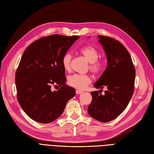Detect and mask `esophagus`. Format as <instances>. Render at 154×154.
Segmentation results:
<instances>
[{"instance_id":"esophagus-1","label":"esophagus","mask_w":154,"mask_h":154,"mask_svg":"<svg viewBox=\"0 0 154 154\" xmlns=\"http://www.w3.org/2000/svg\"><path fill=\"white\" fill-rule=\"evenodd\" d=\"M83 92H82V91H79V90H76V94H82Z\"/></svg>"}]
</instances>
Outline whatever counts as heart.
Here are the masks:
<instances>
[{
  "label": "heart",
  "mask_w": 154,
  "mask_h": 154,
  "mask_svg": "<svg viewBox=\"0 0 154 154\" xmlns=\"http://www.w3.org/2000/svg\"><path fill=\"white\" fill-rule=\"evenodd\" d=\"M79 52L89 62V66L88 68L92 72L96 75L102 73L104 70L105 63L103 60L98 58L100 53L96 48L92 45H88L80 48ZM72 58V54L69 53H66L63 56L62 63L66 71H69L71 70ZM91 82L92 77L89 74H74L70 76L68 78L69 85L80 91L85 89Z\"/></svg>",
  "instance_id": "b5f03b06"
}]
</instances>
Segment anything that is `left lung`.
<instances>
[{
    "instance_id": "obj_1",
    "label": "left lung",
    "mask_w": 154,
    "mask_h": 154,
    "mask_svg": "<svg viewBox=\"0 0 154 154\" xmlns=\"http://www.w3.org/2000/svg\"><path fill=\"white\" fill-rule=\"evenodd\" d=\"M98 37L108 66L94 87H106V91L103 95L100 91L91 92L92 100L88 113L99 122L106 123L116 119L127 108L134 94L136 69L130 53L120 42L110 36Z\"/></svg>"
}]
</instances>
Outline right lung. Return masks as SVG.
Instances as JSON below:
<instances>
[{
    "mask_svg": "<svg viewBox=\"0 0 154 154\" xmlns=\"http://www.w3.org/2000/svg\"><path fill=\"white\" fill-rule=\"evenodd\" d=\"M80 36L52 35L41 37L25 50L15 73L17 100L26 114L40 123L53 122L75 96L66 84L62 59ZM53 86H60L53 91Z\"/></svg>",
    "mask_w": 154,
    "mask_h": 154,
    "instance_id": "add662e5",
    "label": "right lung"
}]
</instances>
